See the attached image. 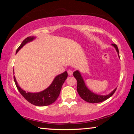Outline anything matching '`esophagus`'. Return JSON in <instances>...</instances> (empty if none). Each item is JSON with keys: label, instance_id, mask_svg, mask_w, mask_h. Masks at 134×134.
I'll list each match as a JSON object with an SVG mask.
<instances>
[{"label": "esophagus", "instance_id": "obj_1", "mask_svg": "<svg viewBox=\"0 0 134 134\" xmlns=\"http://www.w3.org/2000/svg\"><path fill=\"white\" fill-rule=\"evenodd\" d=\"M68 74L69 75H70V76H71V75H72V74H73L72 71L71 70V69H69V70L68 71Z\"/></svg>", "mask_w": 134, "mask_h": 134}]
</instances>
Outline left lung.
<instances>
[{
	"mask_svg": "<svg viewBox=\"0 0 134 134\" xmlns=\"http://www.w3.org/2000/svg\"><path fill=\"white\" fill-rule=\"evenodd\" d=\"M112 46L115 47L116 50V52H118L119 55V51L117 46L115 44H112ZM74 77L76 79L77 82V91L79 94V96L81 97L82 99H83L84 100L87 101L90 103H99L104 101L107 99H109L110 97H111L114 94V93L116 91V88L114 90L107 95H99L97 94L96 93H93L85 85V82L82 78V77L80 74V73L78 70L74 71L73 72Z\"/></svg>",
	"mask_w": 134,
	"mask_h": 134,
	"instance_id": "obj_1",
	"label": "left lung"
}]
</instances>
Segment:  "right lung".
Returning a JSON list of instances; mask_svg holds the SVG:
<instances>
[{
  "mask_svg": "<svg viewBox=\"0 0 134 134\" xmlns=\"http://www.w3.org/2000/svg\"><path fill=\"white\" fill-rule=\"evenodd\" d=\"M35 37L34 36H29L25 38L21 44L18 47L16 53L29 42H30L34 40ZM68 77V73L66 71L64 72L62 74L58 75L54 79L52 83L48 88L38 93H29L23 90L21 87L18 85L16 80V78L14 76V80L15 82L16 86L17 87L18 91L21 93L24 98L27 101L30 102L33 105L36 106H46L54 103L57 100L59 96L60 91H61L62 85Z\"/></svg>",
  "mask_w": 134,
  "mask_h": 134,
  "instance_id": "1",
  "label": "right lung"
}]
</instances>
